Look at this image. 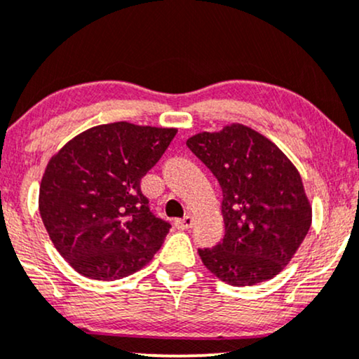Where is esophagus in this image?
Returning <instances> with one entry per match:
<instances>
[{
  "instance_id": "obj_1",
  "label": "esophagus",
  "mask_w": 359,
  "mask_h": 359,
  "mask_svg": "<svg viewBox=\"0 0 359 359\" xmlns=\"http://www.w3.org/2000/svg\"><path fill=\"white\" fill-rule=\"evenodd\" d=\"M174 225H175V229H179V230H187V229H190V226L194 225V219L190 215H185L184 219L175 220Z\"/></svg>"
}]
</instances>
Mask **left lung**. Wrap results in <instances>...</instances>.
Returning <instances> with one entry per match:
<instances>
[{"label":"left lung","mask_w":359,"mask_h":359,"mask_svg":"<svg viewBox=\"0 0 359 359\" xmlns=\"http://www.w3.org/2000/svg\"><path fill=\"white\" fill-rule=\"evenodd\" d=\"M187 147L219 180L225 235L198 248L203 265L225 283L250 287L288 265L311 225L302 177L278 147L242 124L201 133Z\"/></svg>","instance_id":"obj_1"}]
</instances>
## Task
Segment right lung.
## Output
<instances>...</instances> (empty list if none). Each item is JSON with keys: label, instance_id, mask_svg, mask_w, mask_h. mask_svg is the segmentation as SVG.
I'll return each mask as SVG.
<instances>
[{"label": "right lung", "instance_id": "obj_1", "mask_svg": "<svg viewBox=\"0 0 359 359\" xmlns=\"http://www.w3.org/2000/svg\"><path fill=\"white\" fill-rule=\"evenodd\" d=\"M177 129L112 122L90 127L51 157L39 187L49 238L78 273L119 280L152 260L169 233L140 192Z\"/></svg>", "mask_w": 359, "mask_h": 359}]
</instances>
